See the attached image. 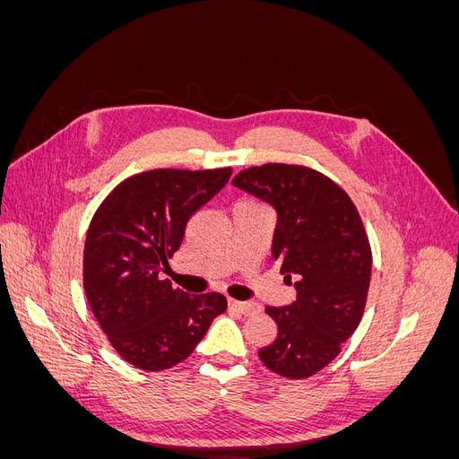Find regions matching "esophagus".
Instances as JSON below:
<instances>
[{"mask_svg": "<svg viewBox=\"0 0 459 459\" xmlns=\"http://www.w3.org/2000/svg\"><path fill=\"white\" fill-rule=\"evenodd\" d=\"M228 304H230V308H231V310H235V312H239V314H243V316H251V314H256V312L260 310V307H258V304H255V302H241V300H230Z\"/></svg>", "mask_w": 459, "mask_h": 459, "instance_id": "34e87169", "label": "esophagus"}]
</instances>
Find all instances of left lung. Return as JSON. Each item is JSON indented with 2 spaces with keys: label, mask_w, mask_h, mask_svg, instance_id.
<instances>
[{
  "label": "left lung",
  "mask_w": 459,
  "mask_h": 459,
  "mask_svg": "<svg viewBox=\"0 0 459 459\" xmlns=\"http://www.w3.org/2000/svg\"><path fill=\"white\" fill-rule=\"evenodd\" d=\"M231 184L275 211L272 258L297 290L287 307L266 308L277 337L258 356L281 377H310L341 352L364 314L371 248L362 218L335 182L307 166H253Z\"/></svg>",
  "instance_id": "1"
}]
</instances>
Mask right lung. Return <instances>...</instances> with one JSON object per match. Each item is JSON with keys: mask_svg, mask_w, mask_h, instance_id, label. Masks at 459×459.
I'll list each match as a JSON object with an SVG mask.
<instances>
[{"mask_svg": "<svg viewBox=\"0 0 459 459\" xmlns=\"http://www.w3.org/2000/svg\"><path fill=\"white\" fill-rule=\"evenodd\" d=\"M230 176L231 169L142 172L95 211L84 245V290L97 324L128 364L160 371L184 362L226 310L224 295H189L159 275L182 245L189 218Z\"/></svg>", "mask_w": 459, "mask_h": 459, "instance_id": "add662e5", "label": "right lung"}]
</instances>
